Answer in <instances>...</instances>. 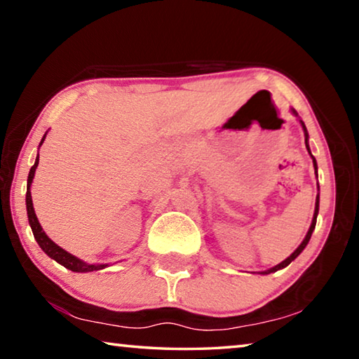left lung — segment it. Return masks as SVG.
<instances>
[{
	"mask_svg": "<svg viewBox=\"0 0 359 359\" xmlns=\"http://www.w3.org/2000/svg\"><path fill=\"white\" fill-rule=\"evenodd\" d=\"M293 114L294 115H297L296 114V111L293 109ZM301 123H302V120H301ZM302 128H304V133H306V145H307V137H309V135H307V130H306V125L302 123ZM307 150H309V145H307ZM309 154H311V150H309ZM312 160H313V166H315V172H317V161H315V158L312 156ZM318 203H320V199H318V196H317V203H315V212H313V220H312V224H311V228H309V231H307V234H306V238H304V241L301 242V245L296 248V250L290 255V257L285 259V261H282L280 264H277V266H274V267H271V269H267V271H264V272H261V274H271V272H276V271H278V269H282V267H287L291 261H293L294 258H297V255H299L304 248H306V245L309 244V241H311V236H312V233H313V229H315V224H317V215H318Z\"/></svg>",
	"mask_w": 359,
	"mask_h": 359,
	"instance_id": "left-lung-1",
	"label": "left lung"
}]
</instances>
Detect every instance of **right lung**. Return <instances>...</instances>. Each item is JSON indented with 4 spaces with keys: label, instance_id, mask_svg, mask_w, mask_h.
<instances>
[{
    "label": "right lung",
    "instance_id": "add662e5",
    "mask_svg": "<svg viewBox=\"0 0 359 359\" xmlns=\"http://www.w3.org/2000/svg\"><path fill=\"white\" fill-rule=\"evenodd\" d=\"M46 137V135H44ZM44 137H42L41 144L44 142ZM38 163H39V155L36 158L34 165L29 169V174H28V185H27V212H28V220H29V226L33 229V234H34V239L38 242L39 247L44 250L48 257L53 258L60 263L62 266H65L66 269H69L72 272H92V271H100V269H104L106 264H87L83 263L82 259L76 258L74 255L68 253L66 250H63L62 247H58L55 242L50 241L47 238V234L42 231L41 224L38 222V218H36L34 214V209H33V201H32V191H29V185H32L33 177H34V171L36 168H38Z\"/></svg>",
    "mask_w": 359,
    "mask_h": 359
}]
</instances>
